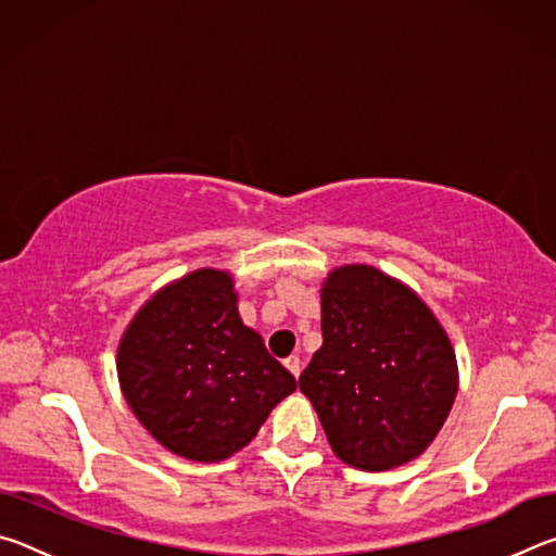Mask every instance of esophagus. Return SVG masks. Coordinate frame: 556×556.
I'll return each mask as SVG.
<instances>
[{"label": "esophagus", "mask_w": 556, "mask_h": 556, "mask_svg": "<svg viewBox=\"0 0 556 556\" xmlns=\"http://www.w3.org/2000/svg\"><path fill=\"white\" fill-rule=\"evenodd\" d=\"M285 365L289 368V372L294 375V378H299V375H301V361H299V355H289L287 361H285Z\"/></svg>", "instance_id": "1"}]
</instances>
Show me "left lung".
Segmentation results:
<instances>
[{
  "label": "left lung",
  "mask_w": 556,
  "mask_h": 556,
  "mask_svg": "<svg viewBox=\"0 0 556 556\" xmlns=\"http://www.w3.org/2000/svg\"><path fill=\"white\" fill-rule=\"evenodd\" d=\"M324 343L301 372L333 454L388 470L425 454L458 390L444 326L414 291L370 265H343L321 289Z\"/></svg>",
  "instance_id": "left-lung-1"
}]
</instances>
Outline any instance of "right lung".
<instances>
[{"mask_svg":"<svg viewBox=\"0 0 556 556\" xmlns=\"http://www.w3.org/2000/svg\"><path fill=\"white\" fill-rule=\"evenodd\" d=\"M129 409L176 456L215 464L248 446L296 390L285 365L242 324L235 281L195 269L139 308L117 348Z\"/></svg>","mask_w":556,"mask_h":556,"instance_id":"obj_1","label":"right lung"}]
</instances>
